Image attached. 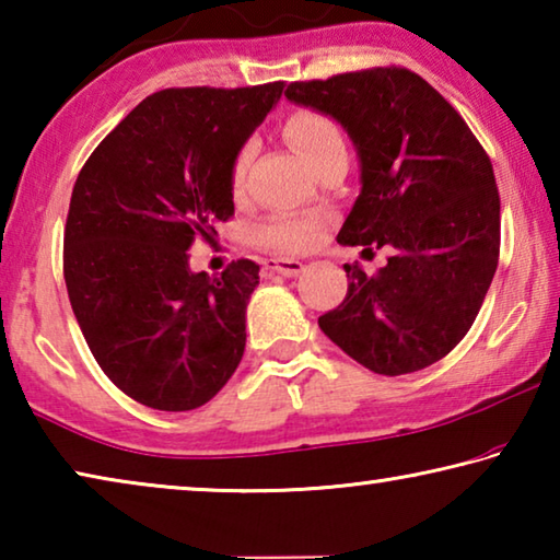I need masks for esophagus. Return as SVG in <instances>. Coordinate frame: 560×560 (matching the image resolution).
<instances>
[{
  "instance_id": "34e87169",
  "label": "esophagus",
  "mask_w": 560,
  "mask_h": 560,
  "mask_svg": "<svg viewBox=\"0 0 560 560\" xmlns=\"http://www.w3.org/2000/svg\"><path fill=\"white\" fill-rule=\"evenodd\" d=\"M264 269L273 271V273H281V277H299L303 271V264L296 259H283V257H271L264 261Z\"/></svg>"
}]
</instances>
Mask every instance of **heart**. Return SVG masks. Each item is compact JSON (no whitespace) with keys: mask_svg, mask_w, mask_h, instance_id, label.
<instances>
[{"mask_svg":"<svg viewBox=\"0 0 560 560\" xmlns=\"http://www.w3.org/2000/svg\"><path fill=\"white\" fill-rule=\"evenodd\" d=\"M289 143L299 150L308 165H318L328 153L346 148L343 132L338 122L316 108H296L283 122ZM252 163V145H244L236 153L230 173V185L240 192L246 179V170ZM326 217L320 214H273L259 226V240L283 254H301L316 246L324 236Z\"/></svg>","mask_w":560,"mask_h":560,"instance_id":"b5f03b06","label":"heart"}]
</instances>
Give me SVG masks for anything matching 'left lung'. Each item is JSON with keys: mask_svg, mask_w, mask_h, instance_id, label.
Masks as SVG:
<instances>
[{"mask_svg": "<svg viewBox=\"0 0 560 560\" xmlns=\"http://www.w3.org/2000/svg\"><path fill=\"white\" fill-rule=\"evenodd\" d=\"M287 98L334 116L360 155L340 244L393 246L377 273L346 264L348 293L318 326L360 365L405 375L467 336L494 279L499 189L487 150L422 75L373 66L293 81Z\"/></svg>", "mask_w": 560, "mask_h": 560, "instance_id": "8db88e82", "label": "left lung"}]
</instances>
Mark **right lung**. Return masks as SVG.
Listing matches in <instances>:
<instances>
[{
    "instance_id": "1",
    "label": "right lung",
    "mask_w": 560,
    "mask_h": 560,
    "mask_svg": "<svg viewBox=\"0 0 560 560\" xmlns=\"http://www.w3.org/2000/svg\"><path fill=\"white\" fill-rule=\"evenodd\" d=\"M283 81L165 89L138 103L75 177L63 279L101 371L140 405L195 410L222 390L246 346L259 264L189 271L192 242L234 217L230 173Z\"/></svg>"
}]
</instances>
